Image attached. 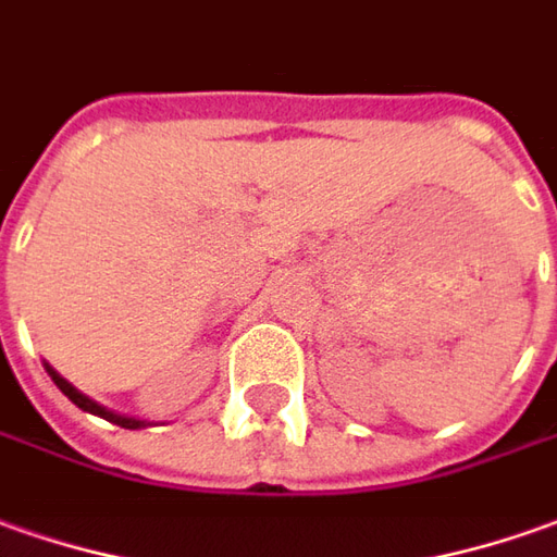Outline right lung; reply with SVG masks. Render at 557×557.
<instances>
[{
    "label": "right lung",
    "instance_id": "right-lung-1",
    "mask_svg": "<svg viewBox=\"0 0 557 557\" xmlns=\"http://www.w3.org/2000/svg\"><path fill=\"white\" fill-rule=\"evenodd\" d=\"M48 369V374H51V381H54L57 387H60V393L63 396H70V403H75V406L82 408V411H90V414H100V418H106L109 423H119V426H124V430H139V426H146V421H136V418H124V414H115V411H109V408L97 406L94 399H88L85 393H78V389L72 387L66 377H60V374L51 369V366H45Z\"/></svg>",
    "mask_w": 557,
    "mask_h": 557
}]
</instances>
